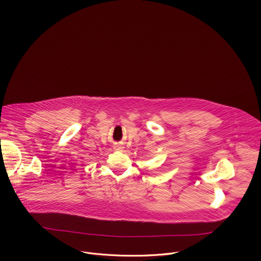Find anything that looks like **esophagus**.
Here are the masks:
<instances>
[{"label":"esophagus","instance_id":"1","mask_svg":"<svg viewBox=\"0 0 261 261\" xmlns=\"http://www.w3.org/2000/svg\"><path fill=\"white\" fill-rule=\"evenodd\" d=\"M123 148H124V146L122 143H116L114 145V149H117V150H122Z\"/></svg>","mask_w":261,"mask_h":261}]
</instances>
